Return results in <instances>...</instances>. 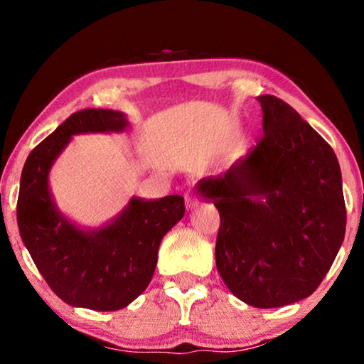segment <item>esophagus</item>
<instances>
[{
    "label": "esophagus",
    "instance_id": "1",
    "mask_svg": "<svg viewBox=\"0 0 364 364\" xmlns=\"http://www.w3.org/2000/svg\"><path fill=\"white\" fill-rule=\"evenodd\" d=\"M184 202H186V208H193L197 205V199L191 193L184 194Z\"/></svg>",
    "mask_w": 364,
    "mask_h": 364
}]
</instances>
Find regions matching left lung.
I'll return each mask as SVG.
<instances>
[{
  "label": "left lung",
  "instance_id": "left-lung-1",
  "mask_svg": "<svg viewBox=\"0 0 364 364\" xmlns=\"http://www.w3.org/2000/svg\"><path fill=\"white\" fill-rule=\"evenodd\" d=\"M263 136L225 175L197 183L220 212L217 268L239 300L291 305L321 284L347 210L332 147L287 102L263 95Z\"/></svg>",
  "mask_w": 364,
  "mask_h": 364
}]
</instances>
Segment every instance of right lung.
Segmentation results:
<instances>
[{
	"label": "right lung",
	"instance_id": "right-lung-1",
	"mask_svg": "<svg viewBox=\"0 0 364 364\" xmlns=\"http://www.w3.org/2000/svg\"><path fill=\"white\" fill-rule=\"evenodd\" d=\"M127 127L119 110H78L43 139L23 165L17 199L21 237L51 291L72 306L115 311L132 304L149 286L160 241L184 215L181 196L133 197L114 221L86 231L56 208L48 175L73 134Z\"/></svg>",
	"mask_w": 364,
	"mask_h": 364
}]
</instances>
